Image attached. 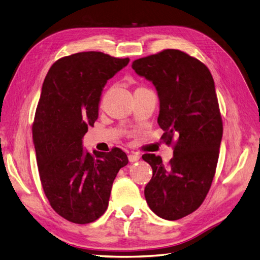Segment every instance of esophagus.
I'll return each mask as SVG.
<instances>
[{
    "mask_svg": "<svg viewBox=\"0 0 260 260\" xmlns=\"http://www.w3.org/2000/svg\"><path fill=\"white\" fill-rule=\"evenodd\" d=\"M139 158H141V156H139L138 154H136V152H133V154L128 155V160L131 162H135V161L139 160Z\"/></svg>",
    "mask_w": 260,
    "mask_h": 260,
    "instance_id": "esophagus-1",
    "label": "esophagus"
}]
</instances>
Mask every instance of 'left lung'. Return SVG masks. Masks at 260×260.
I'll use <instances>...</instances> for the list:
<instances>
[{
  "label": "left lung",
  "instance_id": "obj_1",
  "mask_svg": "<svg viewBox=\"0 0 260 260\" xmlns=\"http://www.w3.org/2000/svg\"><path fill=\"white\" fill-rule=\"evenodd\" d=\"M132 68L156 86L161 138L174 148L167 166L160 156L143 155L152 169L146 201L158 216L176 221L203 203L215 175L223 122L214 80L203 62L178 49L136 59Z\"/></svg>",
  "mask_w": 260,
  "mask_h": 260
}]
</instances>
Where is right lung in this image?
Listing matches in <instances>:
<instances>
[{
	"instance_id": "1",
	"label": "right lung",
	"mask_w": 260,
	"mask_h": 260,
	"mask_svg": "<svg viewBox=\"0 0 260 260\" xmlns=\"http://www.w3.org/2000/svg\"><path fill=\"white\" fill-rule=\"evenodd\" d=\"M128 62L100 51L78 52L57 60L45 78L32 139L45 196L69 222L88 224L103 215L113 181L128 164L117 147L91 154L82 146L98 119L103 86Z\"/></svg>"
}]
</instances>
